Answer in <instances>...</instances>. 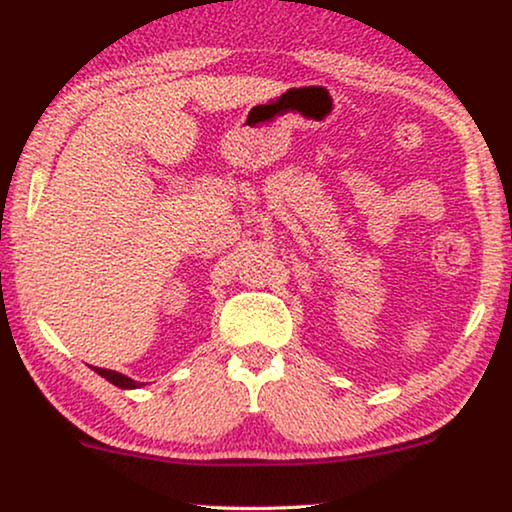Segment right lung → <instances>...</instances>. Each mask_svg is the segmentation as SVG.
<instances>
[{
  "label": "right lung",
  "instance_id": "add662e5",
  "mask_svg": "<svg viewBox=\"0 0 512 512\" xmlns=\"http://www.w3.org/2000/svg\"><path fill=\"white\" fill-rule=\"evenodd\" d=\"M93 370L97 375H102L104 380H109L111 384H116V387H121V389H137V387H142L144 382H137V380H132V377H128V375H121V373H116V370H107V368H95L93 366Z\"/></svg>",
  "mask_w": 512,
  "mask_h": 512
}]
</instances>
